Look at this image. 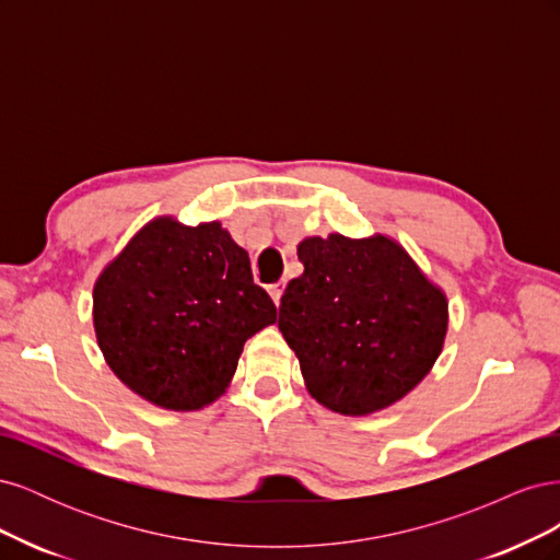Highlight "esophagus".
Listing matches in <instances>:
<instances>
[{
	"mask_svg": "<svg viewBox=\"0 0 560 560\" xmlns=\"http://www.w3.org/2000/svg\"><path fill=\"white\" fill-rule=\"evenodd\" d=\"M282 292H284V282H278V284H270V287H268V294H270V299H273L276 306H280Z\"/></svg>",
	"mask_w": 560,
	"mask_h": 560,
	"instance_id": "obj_1",
	"label": "esophagus"
}]
</instances>
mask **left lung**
Masks as SVG:
<instances>
[{"label":"left lung","instance_id":"8db88e82","mask_svg":"<svg viewBox=\"0 0 560 560\" xmlns=\"http://www.w3.org/2000/svg\"><path fill=\"white\" fill-rule=\"evenodd\" d=\"M303 273L280 301L278 329L308 395L362 418L404 399L444 350L448 299L393 235H308Z\"/></svg>","mask_w":560,"mask_h":560}]
</instances>
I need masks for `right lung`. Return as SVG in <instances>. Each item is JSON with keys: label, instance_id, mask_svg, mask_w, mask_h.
Masks as SVG:
<instances>
[{"label": "right lung", "instance_id": "add662e5", "mask_svg": "<svg viewBox=\"0 0 560 560\" xmlns=\"http://www.w3.org/2000/svg\"><path fill=\"white\" fill-rule=\"evenodd\" d=\"M276 322L249 254L222 222H147L100 270L93 329L109 369L165 411H200L226 393L245 341Z\"/></svg>", "mask_w": 560, "mask_h": 560}]
</instances>
